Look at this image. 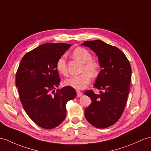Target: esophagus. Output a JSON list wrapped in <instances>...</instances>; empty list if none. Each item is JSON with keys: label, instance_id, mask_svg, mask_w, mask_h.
I'll use <instances>...</instances> for the list:
<instances>
[{"label": "esophagus", "instance_id": "34e87169", "mask_svg": "<svg viewBox=\"0 0 151 151\" xmlns=\"http://www.w3.org/2000/svg\"><path fill=\"white\" fill-rule=\"evenodd\" d=\"M76 91H77V97H81V95H83V93H82L81 91H79V90H77Z\"/></svg>", "mask_w": 151, "mask_h": 151}]
</instances>
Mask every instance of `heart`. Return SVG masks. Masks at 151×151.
<instances>
[{
    "label": "heart",
    "mask_w": 151,
    "mask_h": 151,
    "mask_svg": "<svg viewBox=\"0 0 151 151\" xmlns=\"http://www.w3.org/2000/svg\"><path fill=\"white\" fill-rule=\"evenodd\" d=\"M72 57L83 63L81 72L79 75L70 76L64 81L65 85L70 86L77 90H83L91 82V77H97L100 71V63L92 58V54L89 50L83 47H77L72 52ZM56 67L61 74H67L66 59L64 56H61L56 61Z\"/></svg>",
    "instance_id": "obj_1"
}]
</instances>
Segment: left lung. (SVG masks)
Wrapping results in <instances>:
<instances>
[{"mask_svg": "<svg viewBox=\"0 0 151 151\" xmlns=\"http://www.w3.org/2000/svg\"><path fill=\"white\" fill-rule=\"evenodd\" d=\"M82 45L96 53L102 68L94 84L95 88L101 90V94L91 90L84 93L92 101L84 109V116L95 127H108L119 120L126 105L131 80V65L119 49L101 40L85 41Z\"/></svg>", "mask_w": 151, "mask_h": 151, "instance_id": "8db88e82", "label": "left lung"}]
</instances>
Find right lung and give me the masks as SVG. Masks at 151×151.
<instances>
[{"instance_id": "add662e5", "label": "right lung", "mask_w": 151, "mask_h": 151, "mask_svg": "<svg viewBox=\"0 0 151 151\" xmlns=\"http://www.w3.org/2000/svg\"><path fill=\"white\" fill-rule=\"evenodd\" d=\"M71 46L49 43L29 51L22 59L16 75V86L24 109L38 126L51 129L65 120L66 104L76 96L73 88L55 91L60 78L56 61Z\"/></svg>"}]
</instances>
